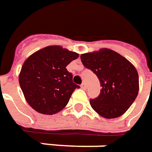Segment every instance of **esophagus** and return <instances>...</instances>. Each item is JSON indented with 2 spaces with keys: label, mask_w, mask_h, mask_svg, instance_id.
Here are the masks:
<instances>
[{
  "label": "esophagus",
  "mask_w": 152,
  "mask_h": 152,
  "mask_svg": "<svg viewBox=\"0 0 152 152\" xmlns=\"http://www.w3.org/2000/svg\"><path fill=\"white\" fill-rule=\"evenodd\" d=\"M80 87H81V88H82V89H83V90H85V89L87 88V87H86V84H85L84 83H83Z\"/></svg>",
  "instance_id": "esophagus-1"
}]
</instances>
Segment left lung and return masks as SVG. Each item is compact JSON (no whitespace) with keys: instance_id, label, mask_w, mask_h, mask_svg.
Wrapping results in <instances>:
<instances>
[{"instance_id":"left-lung-1","label":"left lung","mask_w":152,"mask_h":152,"mask_svg":"<svg viewBox=\"0 0 152 152\" xmlns=\"http://www.w3.org/2000/svg\"><path fill=\"white\" fill-rule=\"evenodd\" d=\"M80 58L85 67L97 76L102 88L98 97L90 100L92 109L105 119L124 115L139 91L138 74L134 65L107 48L82 54Z\"/></svg>"}]
</instances>
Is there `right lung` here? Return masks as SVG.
Segmentation results:
<instances>
[{
  "instance_id": "add662e5",
  "label": "right lung",
  "mask_w": 152,
  "mask_h": 152,
  "mask_svg": "<svg viewBox=\"0 0 152 152\" xmlns=\"http://www.w3.org/2000/svg\"><path fill=\"white\" fill-rule=\"evenodd\" d=\"M78 56L61 46H49L24 61L19 75V85L33 110L51 115L66 106L73 91L80 88L73 83L66 66Z\"/></svg>"
}]
</instances>
